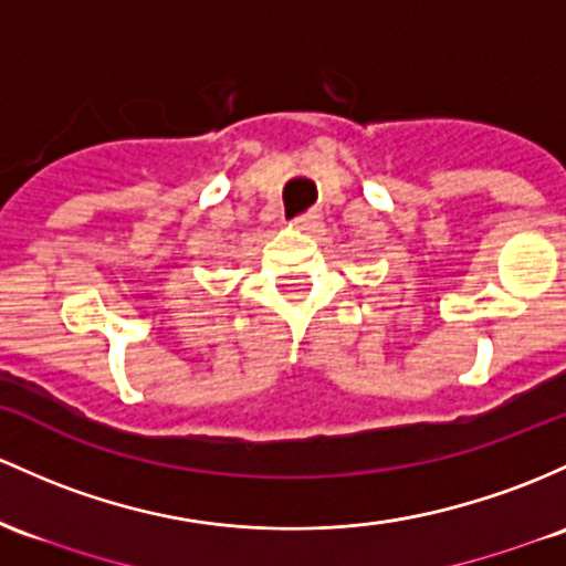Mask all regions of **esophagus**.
Segmentation results:
<instances>
[{
    "mask_svg": "<svg viewBox=\"0 0 566 566\" xmlns=\"http://www.w3.org/2000/svg\"><path fill=\"white\" fill-rule=\"evenodd\" d=\"M316 222H319V214H316V212H303V214L295 217L293 226L301 228V231H312Z\"/></svg>",
    "mask_w": 566,
    "mask_h": 566,
    "instance_id": "1",
    "label": "esophagus"
}]
</instances>
